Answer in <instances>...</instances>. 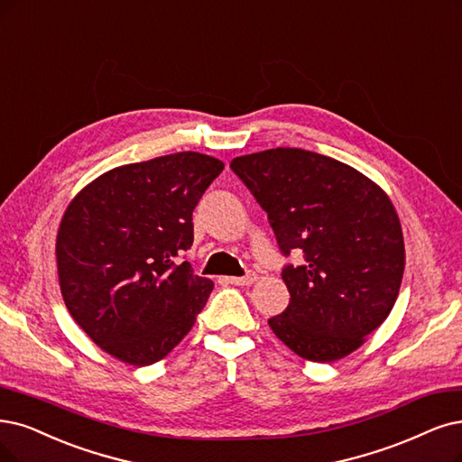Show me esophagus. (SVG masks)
I'll use <instances>...</instances> for the list:
<instances>
[{
    "instance_id": "34e87169",
    "label": "esophagus",
    "mask_w": 462,
    "mask_h": 462,
    "mask_svg": "<svg viewBox=\"0 0 462 462\" xmlns=\"http://www.w3.org/2000/svg\"><path fill=\"white\" fill-rule=\"evenodd\" d=\"M254 280H257V276L254 274H247V276H242V278H226V282L228 283H232V285H251Z\"/></svg>"
}]
</instances>
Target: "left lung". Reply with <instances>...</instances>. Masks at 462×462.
<instances>
[{"mask_svg": "<svg viewBox=\"0 0 462 462\" xmlns=\"http://www.w3.org/2000/svg\"><path fill=\"white\" fill-rule=\"evenodd\" d=\"M234 173L268 213L283 254L287 309L268 319L285 346L329 364L364 345L394 306L405 268L398 213L379 184L354 167L300 148L234 158Z\"/></svg>", "mask_w": 462, "mask_h": 462, "instance_id": "left-lung-1", "label": "left lung"}]
</instances>
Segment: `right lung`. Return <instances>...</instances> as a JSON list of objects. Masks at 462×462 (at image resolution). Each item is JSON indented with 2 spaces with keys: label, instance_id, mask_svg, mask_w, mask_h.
Instances as JSON below:
<instances>
[{
  "label": "right lung",
  "instance_id": "obj_1",
  "mask_svg": "<svg viewBox=\"0 0 462 462\" xmlns=\"http://www.w3.org/2000/svg\"><path fill=\"white\" fill-rule=\"evenodd\" d=\"M225 163L177 152L97 177L68 205L57 234L64 304L97 346L152 365L192 329L213 282L180 254L192 247V211Z\"/></svg>",
  "mask_w": 462,
  "mask_h": 462
}]
</instances>
